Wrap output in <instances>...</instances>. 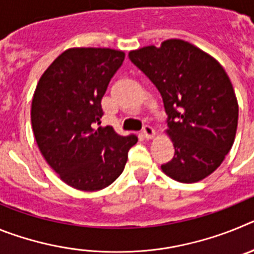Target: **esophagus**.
Masks as SVG:
<instances>
[{
    "label": "esophagus",
    "instance_id": "esophagus-1",
    "mask_svg": "<svg viewBox=\"0 0 254 254\" xmlns=\"http://www.w3.org/2000/svg\"><path fill=\"white\" fill-rule=\"evenodd\" d=\"M142 134L145 138H151V137H154L155 131L152 127H150V126H145V127L142 128Z\"/></svg>",
    "mask_w": 254,
    "mask_h": 254
}]
</instances>
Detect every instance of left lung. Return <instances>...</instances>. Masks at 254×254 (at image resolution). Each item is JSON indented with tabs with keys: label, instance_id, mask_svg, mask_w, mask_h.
Wrapping results in <instances>:
<instances>
[{
	"label": "left lung",
	"instance_id": "obj_1",
	"mask_svg": "<svg viewBox=\"0 0 254 254\" xmlns=\"http://www.w3.org/2000/svg\"><path fill=\"white\" fill-rule=\"evenodd\" d=\"M128 57L163 98L174 146L163 172L182 183L210 176L232 149L238 126V102L225 69L181 39L132 51Z\"/></svg>",
	"mask_w": 254,
	"mask_h": 254
}]
</instances>
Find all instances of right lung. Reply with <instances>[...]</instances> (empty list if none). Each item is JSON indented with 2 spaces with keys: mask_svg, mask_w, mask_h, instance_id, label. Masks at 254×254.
I'll use <instances>...</instances> for the list:
<instances>
[{
  "mask_svg": "<svg viewBox=\"0 0 254 254\" xmlns=\"http://www.w3.org/2000/svg\"><path fill=\"white\" fill-rule=\"evenodd\" d=\"M125 53L71 48L42 75L31 103V125L40 152L71 187L99 190L122 174L137 137L99 127L104 96Z\"/></svg>",
  "mask_w": 254,
  "mask_h": 254,
  "instance_id": "add662e5",
  "label": "right lung"
}]
</instances>
